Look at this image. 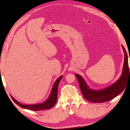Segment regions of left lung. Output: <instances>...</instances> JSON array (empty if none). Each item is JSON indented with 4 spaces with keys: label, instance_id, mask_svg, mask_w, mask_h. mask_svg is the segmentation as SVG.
Listing matches in <instances>:
<instances>
[{
    "label": "left lung",
    "instance_id": "1",
    "mask_svg": "<svg viewBox=\"0 0 130 130\" xmlns=\"http://www.w3.org/2000/svg\"><path fill=\"white\" fill-rule=\"evenodd\" d=\"M122 48L125 55L123 72L119 80L108 87L100 90L90 89L84 78L79 75L75 74L82 95L86 100L94 103H104L113 99L125 89L130 78V69L128 68L127 54L123 45Z\"/></svg>",
    "mask_w": 130,
    "mask_h": 130
}]
</instances>
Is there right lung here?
Listing matches in <instances>:
<instances>
[{
    "label": "right lung",
    "mask_w": 130,
    "mask_h": 130,
    "mask_svg": "<svg viewBox=\"0 0 130 130\" xmlns=\"http://www.w3.org/2000/svg\"><path fill=\"white\" fill-rule=\"evenodd\" d=\"M62 77V76H60L58 79L55 82V84L53 86V88L51 91L50 94L46 101H45L44 103L41 104H38L35 105H23L19 103L16 100H15L14 98L12 96L11 98H12L13 100L16 103L17 105H18L19 106H21V107L24 108H27L30 109L32 111H40V110H43V109H49L50 108H52L53 106H54L55 105L57 99V90H58V84L60 82V81Z\"/></svg>",
    "instance_id": "right-lung-1"
}]
</instances>
